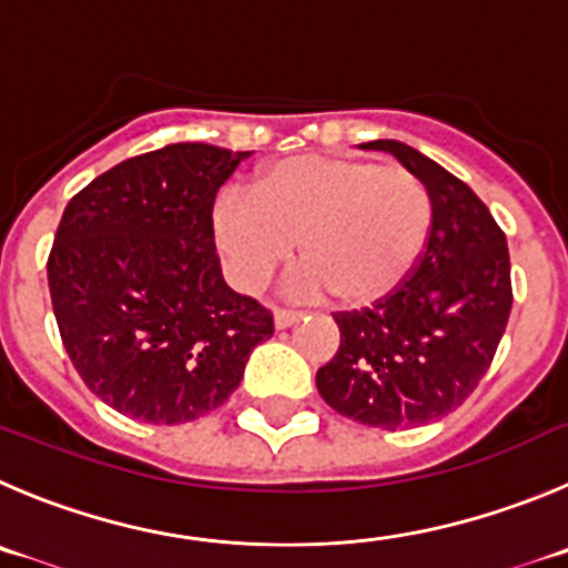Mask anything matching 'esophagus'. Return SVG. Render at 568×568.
Here are the masks:
<instances>
[{
    "instance_id": "obj_1",
    "label": "esophagus",
    "mask_w": 568,
    "mask_h": 568,
    "mask_svg": "<svg viewBox=\"0 0 568 568\" xmlns=\"http://www.w3.org/2000/svg\"><path fill=\"white\" fill-rule=\"evenodd\" d=\"M300 320L302 314H294V311H277V314H274V327H277V331H285V327H294Z\"/></svg>"
}]
</instances>
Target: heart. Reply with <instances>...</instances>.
<instances>
[{"mask_svg":"<svg viewBox=\"0 0 568 568\" xmlns=\"http://www.w3.org/2000/svg\"><path fill=\"white\" fill-rule=\"evenodd\" d=\"M432 201L415 173L367 159L305 153L268 168L254 195L224 193L212 232L243 291H257L294 257L296 296L336 294L369 305L400 288L426 248Z\"/></svg>","mask_w":568,"mask_h":568,"instance_id":"heart-1","label":"heart"}]
</instances>
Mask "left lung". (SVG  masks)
Masks as SVG:
<instances>
[{
    "instance_id": "1",
    "label": "left lung",
    "mask_w": 568,
    "mask_h": 568,
    "mask_svg": "<svg viewBox=\"0 0 568 568\" xmlns=\"http://www.w3.org/2000/svg\"><path fill=\"white\" fill-rule=\"evenodd\" d=\"M415 173L432 201L420 263L373 308L338 314L336 356L316 373L322 400L373 428H415L479 386L513 308L507 237L479 195L397 140L364 142Z\"/></svg>"
}]
</instances>
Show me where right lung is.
Instances as JSON below:
<instances>
[{"label":"right lung","instance_id":"obj_1","mask_svg":"<svg viewBox=\"0 0 568 568\" xmlns=\"http://www.w3.org/2000/svg\"><path fill=\"white\" fill-rule=\"evenodd\" d=\"M252 151L176 142L125 159L63 210L47 260L63 347L94 395L142 423L195 420L237 389L274 322L224 283L212 204Z\"/></svg>","mask_w":568,"mask_h":568}]
</instances>
